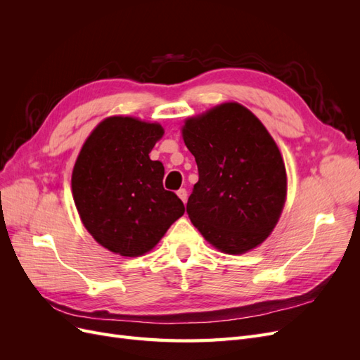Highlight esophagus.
<instances>
[{"instance_id": "1", "label": "esophagus", "mask_w": 360, "mask_h": 360, "mask_svg": "<svg viewBox=\"0 0 360 360\" xmlns=\"http://www.w3.org/2000/svg\"><path fill=\"white\" fill-rule=\"evenodd\" d=\"M177 195H179V198L186 204V201H188V192H186V189H179L177 191Z\"/></svg>"}]
</instances>
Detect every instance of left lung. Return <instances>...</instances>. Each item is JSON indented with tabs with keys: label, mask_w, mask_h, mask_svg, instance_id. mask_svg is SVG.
Listing matches in <instances>:
<instances>
[{
	"label": "left lung",
	"mask_w": 360,
	"mask_h": 360,
	"mask_svg": "<svg viewBox=\"0 0 360 360\" xmlns=\"http://www.w3.org/2000/svg\"><path fill=\"white\" fill-rule=\"evenodd\" d=\"M198 165L186 212L207 242L240 255L263 243L287 197L281 151L263 123L236 102L191 117L181 129Z\"/></svg>",
	"instance_id": "8db88e82"
}]
</instances>
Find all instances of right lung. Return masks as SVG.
<instances>
[{
	"label": "right lung",
	"mask_w": 360,
	"mask_h": 360,
	"mask_svg": "<svg viewBox=\"0 0 360 360\" xmlns=\"http://www.w3.org/2000/svg\"><path fill=\"white\" fill-rule=\"evenodd\" d=\"M163 127L134 117H108L84 143L72 172L81 221L94 240L122 257L144 255L184 213L163 189L162 162L148 153Z\"/></svg>",
	"instance_id": "add662e5"
}]
</instances>
